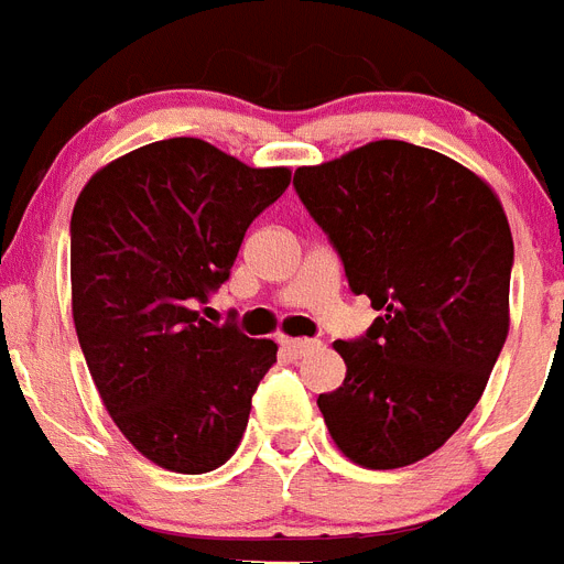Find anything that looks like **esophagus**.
<instances>
[{"label": "esophagus", "mask_w": 564, "mask_h": 564, "mask_svg": "<svg viewBox=\"0 0 564 564\" xmlns=\"http://www.w3.org/2000/svg\"><path fill=\"white\" fill-rule=\"evenodd\" d=\"M282 348H285L293 360H300V357L311 355V351H316V348H319V339H305V337L291 339V337H285V339H282Z\"/></svg>", "instance_id": "34e87169"}]
</instances>
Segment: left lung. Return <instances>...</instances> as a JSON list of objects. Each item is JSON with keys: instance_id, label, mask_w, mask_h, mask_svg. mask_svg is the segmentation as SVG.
Returning <instances> with one entry per match:
<instances>
[{"instance_id": "8db88e82", "label": "left lung", "mask_w": 564, "mask_h": 564, "mask_svg": "<svg viewBox=\"0 0 564 564\" xmlns=\"http://www.w3.org/2000/svg\"><path fill=\"white\" fill-rule=\"evenodd\" d=\"M351 293L380 311L337 339L346 380L316 406L369 469L432 455L476 409L510 328L513 236L492 189L453 158L375 141L293 172Z\"/></svg>"}]
</instances>
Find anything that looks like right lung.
<instances>
[{
    "label": "right lung",
    "instance_id": "1",
    "mask_svg": "<svg viewBox=\"0 0 564 564\" xmlns=\"http://www.w3.org/2000/svg\"><path fill=\"white\" fill-rule=\"evenodd\" d=\"M291 184L198 138L111 161L72 213V311L83 357L126 441L172 473L221 467L248 430L273 339L198 305L230 279L253 218Z\"/></svg>",
    "mask_w": 564,
    "mask_h": 564
}]
</instances>
